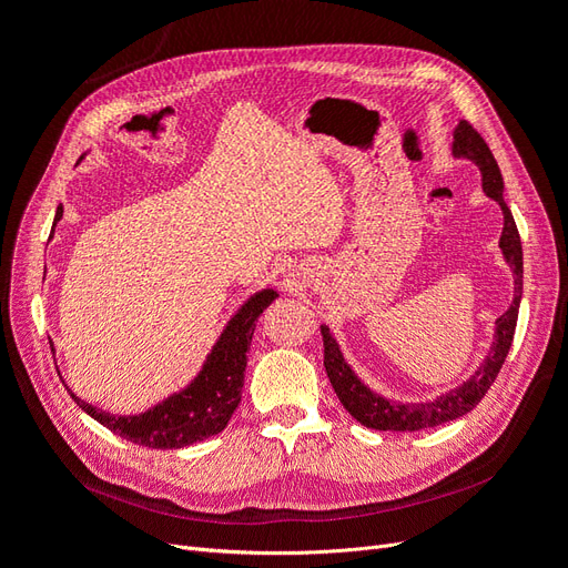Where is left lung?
Returning a JSON list of instances; mask_svg holds the SVG:
<instances>
[{"instance_id": "obj_1", "label": "left lung", "mask_w": 568, "mask_h": 568, "mask_svg": "<svg viewBox=\"0 0 568 568\" xmlns=\"http://www.w3.org/2000/svg\"><path fill=\"white\" fill-rule=\"evenodd\" d=\"M453 136H455L453 156L469 159L480 168V175H484V192L500 203V209L505 213L500 248H503L505 261L514 272V301L509 305V311L497 317L493 351L486 355L484 365L476 369V374L469 382H464L459 388L440 395V398H436L434 403L403 405L372 393L353 374L346 359H343L338 343L329 334V326H322L320 332L324 343V369L338 395L341 405L348 409L351 417H355L367 428H376V432H422V428L440 426L445 422H453L467 415V412H471L480 403V398L488 393L495 376L500 374L505 357L511 348L514 329H517L519 303H521V291H524V251H521V236L517 230V222H514L509 205L503 199L500 168H497V161L493 156V151L488 149L486 140L474 130L469 120H459Z\"/></svg>"}]
</instances>
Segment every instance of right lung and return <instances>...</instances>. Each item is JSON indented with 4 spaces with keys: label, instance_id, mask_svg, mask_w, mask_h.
<instances>
[{
    "label": "right lung",
    "instance_id": "right-lung-1",
    "mask_svg": "<svg viewBox=\"0 0 568 568\" xmlns=\"http://www.w3.org/2000/svg\"><path fill=\"white\" fill-rule=\"evenodd\" d=\"M61 215L63 209L59 205L54 222L61 220ZM274 298H277V291L272 288L251 296L242 305V311L225 326V332L217 338L196 379L184 390L146 409L144 415L113 417L109 412L75 398L71 390L68 393L92 419L104 424L109 432L130 443L144 445V448L173 450L215 436L227 426L239 400H242L246 353L253 338L255 320L263 315Z\"/></svg>",
    "mask_w": 568,
    "mask_h": 568
}]
</instances>
